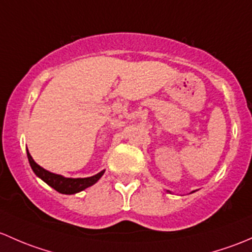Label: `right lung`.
I'll return each mask as SVG.
<instances>
[{"instance_id":"obj_1","label":"right lung","mask_w":252,"mask_h":252,"mask_svg":"<svg viewBox=\"0 0 252 252\" xmlns=\"http://www.w3.org/2000/svg\"><path fill=\"white\" fill-rule=\"evenodd\" d=\"M28 153V159H29L30 166L32 168V171L35 172V175L37 177H40L43 182H46L49 187H52L53 189H56L57 191L62 194H76L79 191L84 190V189L88 188V187L93 186L94 183L98 182L100 177L103 176L105 170L100 171L97 175L92 176V177H86V178H66L64 176L56 175V173H52L49 171L45 170L43 167H41L40 165L36 164L33 161V159L31 158L29 150L27 149Z\"/></svg>"}]
</instances>
